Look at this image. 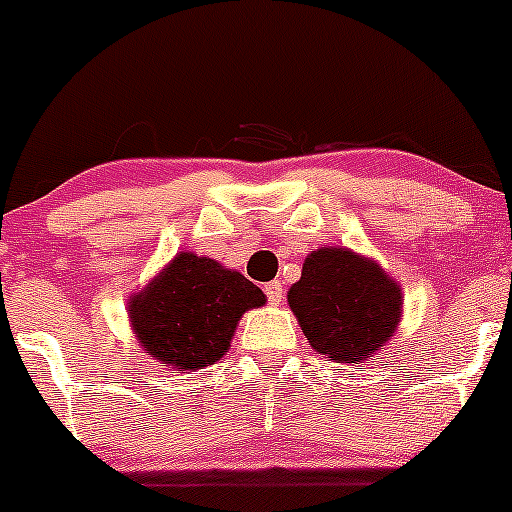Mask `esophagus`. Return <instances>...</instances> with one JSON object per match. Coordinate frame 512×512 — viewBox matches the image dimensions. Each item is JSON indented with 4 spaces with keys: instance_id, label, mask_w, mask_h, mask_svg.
Returning <instances> with one entry per match:
<instances>
[{
    "instance_id": "obj_1",
    "label": "esophagus",
    "mask_w": 512,
    "mask_h": 512,
    "mask_svg": "<svg viewBox=\"0 0 512 512\" xmlns=\"http://www.w3.org/2000/svg\"><path fill=\"white\" fill-rule=\"evenodd\" d=\"M263 293H266V298H268V302H271V305H280L285 288H283V283H280V280H273V283H268L266 288H263Z\"/></svg>"
}]
</instances>
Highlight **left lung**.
<instances>
[{"instance_id": "8db88e82", "label": "left lung", "mask_w": 512, "mask_h": 512, "mask_svg": "<svg viewBox=\"0 0 512 512\" xmlns=\"http://www.w3.org/2000/svg\"><path fill=\"white\" fill-rule=\"evenodd\" d=\"M288 302L312 349L349 366L368 364L400 317L398 285L346 249L312 251Z\"/></svg>"}]
</instances>
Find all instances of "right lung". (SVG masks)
Returning <instances> with one entry per match:
<instances>
[{"label": "right lung", "mask_w": 512, "mask_h": 512, "mask_svg": "<svg viewBox=\"0 0 512 512\" xmlns=\"http://www.w3.org/2000/svg\"><path fill=\"white\" fill-rule=\"evenodd\" d=\"M266 302L261 288L232 268L180 254L129 302L131 327L146 354L195 371L224 356L239 317Z\"/></svg>", "instance_id": "add662e5"}]
</instances>
